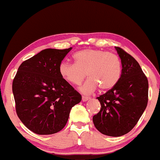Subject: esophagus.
<instances>
[{
    "instance_id": "1",
    "label": "esophagus",
    "mask_w": 160,
    "mask_h": 160,
    "mask_svg": "<svg viewBox=\"0 0 160 160\" xmlns=\"http://www.w3.org/2000/svg\"><path fill=\"white\" fill-rule=\"evenodd\" d=\"M90 99V98L89 97H86V96H82V101L83 102H86L87 100H89Z\"/></svg>"
}]
</instances>
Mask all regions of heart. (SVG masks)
Instances as JSON below:
<instances>
[{
    "mask_svg": "<svg viewBox=\"0 0 160 160\" xmlns=\"http://www.w3.org/2000/svg\"><path fill=\"white\" fill-rule=\"evenodd\" d=\"M73 58L74 64L67 62L60 63L59 73L63 79L74 85L82 83L86 73L89 78L80 87L82 93L92 94L98 86L102 90H108L119 82L121 62L113 53L88 49L76 52Z\"/></svg>",
    "mask_w": 160,
    "mask_h": 160,
    "instance_id": "1",
    "label": "heart"
}]
</instances>
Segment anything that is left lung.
I'll use <instances>...</instances> for the list:
<instances>
[{"instance_id":"8db88e82","label":"left lung","mask_w":160,"mask_h":160,"mask_svg":"<svg viewBox=\"0 0 160 160\" xmlns=\"http://www.w3.org/2000/svg\"><path fill=\"white\" fill-rule=\"evenodd\" d=\"M115 49L121 59V76L112 89L97 98L101 108L92 120L102 134L119 137L130 132L145 111L148 83L138 62L121 48Z\"/></svg>"}]
</instances>
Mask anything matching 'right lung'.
<instances>
[{
    "label": "right lung",
    "instance_id": "right-lung-1",
    "mask_svg": "<svg viewBox=\"0 0 160 160\" xmlns=\"http://www.w3.org/2000/svg\"><path fill=\"white\" fill-rule=\"evenodd\" d=\"M72 47L47 49L24 61L12 84L16 111L27 128L38 135L58 132L82 96L61 77L59 65Z\"/></svg>",
    "mask_w": 160,
    "mask_h": 160
}]
</instances>
